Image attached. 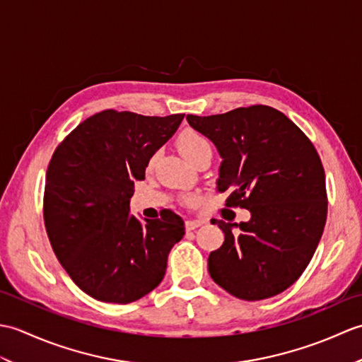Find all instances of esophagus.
<instances>
[{"label": "esophagus", "instance_id": "obj_1", "mask_svg": "<svg viewBox=\"0 0 362 362\" xmlns=\"http://www.w3.org/2000/svg\"><path fill=\"white\" fill-rule=\"evenodd\" d=\"M204 224V221H199V219H193V221H187L185 222V227L187 230H194L197 227H201Z\"/></svg>", "mask_w": 362, "mask_h": 362}]
</instances>
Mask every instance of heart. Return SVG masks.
Wrapping results in <instances>:
<instances>
[{
    "label": "heart",
    "mask_w": 362,
    "mask_h": 362,
    "mask_svg": "<svg viewBox=\"0 0 362 362\" xmlns=\"http://www.w3.org/2000/svg\"><path fill=\"white\" fill-rule=\"evenodd\" d=\"M177 146H179V151L182 152V156L185 157L189 163L202 156L204 152H211V144L206 140L204 135L199 132H194V130H185L182 132L179 140H177Z\"/></svg>",
    "instance_id": "heart-1"
}]
</instances>
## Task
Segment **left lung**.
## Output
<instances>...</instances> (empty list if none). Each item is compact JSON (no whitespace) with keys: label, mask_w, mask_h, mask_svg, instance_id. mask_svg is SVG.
<instances>
[{"label":"left lung","mask_w":362,"mask_h":362,"mask_svg":"<svg viewBox=\"0 0 362 362\" xmlns=\"http://www.w3.org/2000/svg\"><path fill=\"white\" fill-rule=\"evenodd\" d=\"M188 124L222 158L216 189L247 222L213 219L224 243L209 257L211 279L238 298L263 300L288 289L317 249L327 221L325 173L302 130L269 105L240 107Z\"/></svg>","instance_id":"obj_1"}]
</instances>
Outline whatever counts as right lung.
I'll return each instance as SVG.
<instances>
[{"label":"right lung","mask_w":362,"mask_h":362,"mask_svg":"<svg viewBox=\"0 0 362 362\" xmlns=\"http://www.w3.org/2000/svg\"><path fill=\"white\" fill-rule=\"evenodd\" d=\"M183 117L104 110L54 152L45 182L46 233L59 263L90 297L124 305L163 280L169 252L185 235L183 219L165 210L141 222L130 214V197Z\"/></svg>","instance_id":"right-lung-1"}]
</instances>
